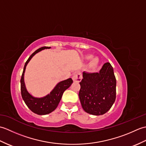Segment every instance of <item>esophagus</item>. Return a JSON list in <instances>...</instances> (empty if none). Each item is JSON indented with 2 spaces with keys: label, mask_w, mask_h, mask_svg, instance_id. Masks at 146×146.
Masks as SVG:
<instances>
[{
  "label": "esophagus",
  "mask_w": 146,
  "mask_h": 146,
  "mask_svg": "<svg viewBox=\"0 0 146 146\" xmlns=\"http://www.w3.org/2000/svg\"><path fill=\"white\" fill-rule=\"evenodd\" d=\"M72 79L74 82H81V80H82V75L80 72H77L76 73L74 74Z\"/></svg>",
  "instance_id": "obj_1"
}]
</instances>
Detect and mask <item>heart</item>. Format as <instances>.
Masks as SVG:
<instances>
[{"mask_svg": "<svg viewBox=\"0 0 146 146\" xmlns=\"http://www.w3.org/2000/svg\"><path fill=\"white\" fill-rule=\"evenodd\" d=\"M92 56H87V59H91L92 58ZM99 63V60L97 58H93L91 61V66L92 67H96L98 66V64Z\"/></svg>", "mask_w": 146, "mask_h": 146, "instance_id": "obj_1", "label": "heart"}]
</instances>
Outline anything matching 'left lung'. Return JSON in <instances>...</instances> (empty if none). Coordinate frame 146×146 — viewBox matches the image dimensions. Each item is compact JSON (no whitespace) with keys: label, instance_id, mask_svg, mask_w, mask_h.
I'll return each instance as SVG.
<instances>
[{"label":"left lung","instance_id":"8db88e82","mask_svg":"<svg viewBox=\"0 0 146 146\" xmlns=\"http://www.w3.org/2000/svg\"><path fill=\"white\" fill-rule=\"evenodd\" d=\"M79 98L86 113L100 115L110 109L116 98V78L110 63L98 73L83 72Z\"/></svg>","mask_w":146,"mask_h":146}]
</instances>
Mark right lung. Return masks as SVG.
Masks as SVG:
<instances>
[{
  "label": "right lung",
  "instance_id": "right-lung-1",
  "mask_svg": "<svg viewBox=\"0 0 146 146\" xmlns=\"http://www.w3.org/2000/svg\"><path fill=\"white\" fill-rule=\"evenodd\" d=\"M49 48H51V47H46V46L41 47L37 49L36 51L34 52L30 56L28 60H27L25 64H24L23 72L22 74L21 79V90L22 97H23V99L27 107L33 112L38 115H46L54 111L57 108L59 103H60L64 92L69 88L73 83V80L71 78H68L60 82L56 85L54 89L50 92V94L41 98L34 97L27 92L24 80V73H25L27 64H28L29 61L31 60V58L36 53L43 50V49Z\"/></svg>",
  "mask_w": 146,
  "mask_h": 146
}]
</instances>
